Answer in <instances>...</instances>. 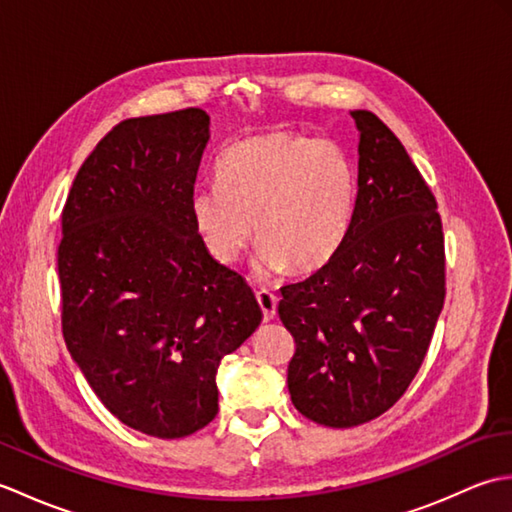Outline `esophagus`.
Wrapping results in <instances>:
<instances>
[{"instance_id":"34e87169","label":"esophagus","mask_w":512,"mask_h":512,"mask_svg":"<svg viewBox=\"0 0 512 512\" xmlns=\"http://www.w3.org/2000/svg\"><path fill=\"white\" fill-rule=\"evenodd\" d=\"M255 297H257L259 308H262L264 321H266V323L273 321L275 314H277V297L273 295V292H268V290H259Z\"/></svg>"}]
</instances>
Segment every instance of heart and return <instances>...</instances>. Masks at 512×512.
<instances>
[{"label": "heart", "mask_w": 512, "mask_h": 512, "mask_svg": "<svg viewBox=\"0 0 512 512\" xmlns=\"http://www.w3.org/2000/svg\"><path fill=\"white\" fill-rule=\"evenodd\" d=\"M217 184L193 191L195 231L217 264L231 266L259 239L255 275L328 266L350 231L356 173L345 151L290 129L250 136L217 162Z\"/></svg>", "instance_id": "b5f03b06"}]
</instances>
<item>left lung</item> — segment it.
<instances>
[{
  "label": "left lung",
  "mask_w": 512,
  "mask_h": 512,
  "mask_svg": "<svg viewBox=\"0 0 512 512\" xmlns=\"http://www.w3.org/2000/svg\"><path fill=\"white\" fill-rule=\"evenodd\" d=\"M358 129V191L350 231L332 262L281 288L279 319L295 336L292 405L325 427L378 418L405 394L444 306L438 204L380 118Z\"/></svg>",
  "instance_id": "8db88e82"
}]
</instances>
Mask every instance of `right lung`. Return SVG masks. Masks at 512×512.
I'll use <instances>...</instances> for the list:
<instances>
[{
	"mask_svg": "<svg viewBox=\"0 0 512 512\" xmlns=\"http://www.w3.org/2000/svg\"><path fill=\"white\" fill-rule=\"evenodd\" d=\"M211 118L191 107L107 134L63 206V339L127 427L176 440L217 413L215 374L262 323L242 275L217 264L189 202Z\"/></svg>",
	"mask_w": 512,
	"mask_h": 512,
	"instance_id": "right-lung-1",
	"label": "right lung"
}]
</instances>
